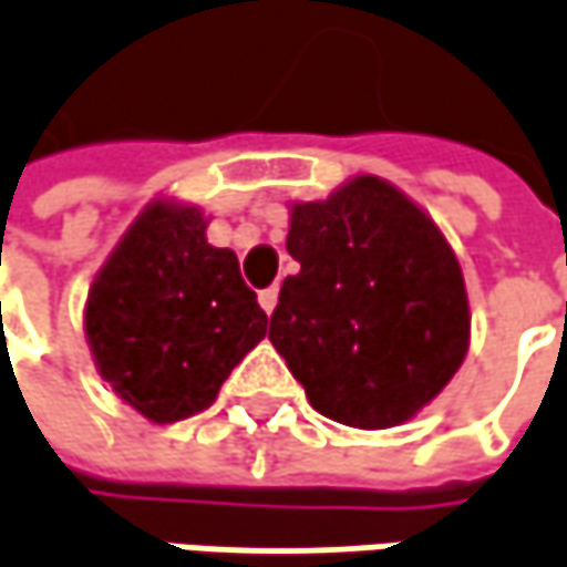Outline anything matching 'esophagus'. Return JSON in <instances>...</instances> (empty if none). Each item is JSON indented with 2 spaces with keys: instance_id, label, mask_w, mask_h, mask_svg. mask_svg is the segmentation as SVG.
Here are the masks:
<instances>
[{
  "instance_id": "obj_1",
  "label": "esophagus",
  "mask_w": 567,
  "mask_h": 567,
  "mask_svg": "<svg viewBox=\"0 0 567 567\" xmlns=\"http://www.w3.org/2000/svg\"><path fill=\"white\" fill-rule=\"evenodd\" d=\"M277 293H280V290H277V287H270V290H261V293H258V302H261V309H265V312H274V306H277Z\"/></svg>"
}]
</instances>
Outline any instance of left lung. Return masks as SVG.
I'll return each mask as SVG.
<instances>
[{
  "mask_svg": "<svg viewBox=\"0 0 567 567\" xmlns=\"http://www.w3.org/2000/svg\"><path fill=\"white\" fill-rule=\"evenodd\" d=\"M287 251L299 270L280 287L268 338L309 405L360 431L431 405L472 334L460 258L431 213L385 178L354 175L322 200L290 204Z\"/></svg>",
  "mask_w": 567,
  "mask_h": 567,
  "instance_id": "left-lung-1",
  "label": "left lung"
}]
</instances>
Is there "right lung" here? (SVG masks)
I'll return each instance as SVG.
<instances>
[{"mask_svg":"<svg viewBox=\"0 0 567 567\" xmlns=\"http://www.w3.org/2000/svg\"><path fill=\"white\" fill-rule=\"evenodd\" d=\"M210 216L150 200L89 284L85 341L111 392L153 424L210 409L268 316L233 248L207 241Z\"/></svg>","mask_w":567,"mask_h":567,"instance_id":"right-lung-1","label":"right lung"}]
</instances>
